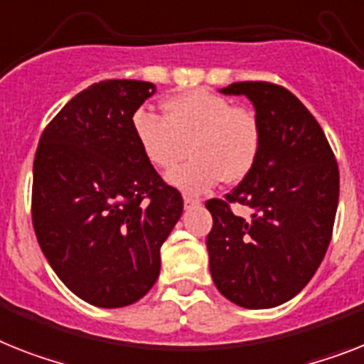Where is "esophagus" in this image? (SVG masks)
<instances>
[{
  "mask_svg": "<svg viewBox=\"0 0 364 364\" xmlns=\"http://www.w3.org/2000/svg\"><path fill=\"white\" fill-rule=\"evenodd\" d=\"M200 199L195 197V195H184V206L186 208H191V206H199Z\"/></svg>",
  "mask_w": 364,
  "mask_h": 364,
  "instance_id": "34e87169",
  "label": "esophagus"
}]
</instances>
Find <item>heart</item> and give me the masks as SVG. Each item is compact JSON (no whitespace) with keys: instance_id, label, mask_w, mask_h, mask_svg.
<instances>
[{"instance_id":"1","label":"heart","mask_w":364,"mask_h":364,"mask_svg":"<svg viewBox=\"0 0 364 364\" xmlns=\"http://www.w3.org/2000/svg\"><path fill=\"white\" fill-rule=\"evenodd\" d=\"M132 130L143 154L154 167L171 169L167 180L178 189L200 193L219 180L240 182L260 154L262 126L251 107L232 106L210 89H191L164 102V119L146 109L132 117Z\"/></svg>"}]
</instances>
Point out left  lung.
Instances as JSON below:
<instances>
[{"label": "left lung", "instance_id": "obj_1", "mask_svg": "<svg viewBox=\"0 0 364 364\" xmlns=\"http://www.w3.org/2000/svg\"><path fill=\"white\" fill-rule=\"evenodd\" d=\"M223 95L253 102L262 145L255 167L225 199L206 200L210 273L227 299L272 309L299 294L322 264L338 204V165L322 126L292 92L269 81H238ZM254 210L249 220L230 206Z\"/></svg>", "mask_w": 364, "mask_h": 364}]
</instances>
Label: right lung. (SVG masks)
<instances>
[{"mask_svg":"<svg viewBox=\"0 0 364 364\" xmlns=\"http://www.w3.org/2000/svg\"><path fill=\"white\" fill-rule=\"evenodd\" d=\"M154 91L149 81L95 83L38 141L33 229L57 277L95 307H126L149 292L161 243L184 210L132 130V117Z\"/></svg>","mask_w":364,"mask_h":364,"instance_id":"1","label":"right lung"}]
</instances>
